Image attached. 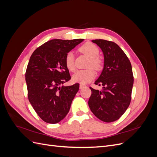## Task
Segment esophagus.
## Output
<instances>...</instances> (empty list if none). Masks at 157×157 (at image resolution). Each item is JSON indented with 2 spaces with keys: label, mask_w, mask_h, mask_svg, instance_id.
I'll use <instances>...</instances> for the list:
<instances>
[{
  "label": "esophagus",
  "mask_w": 157,
  "mask_h": 157,
  "mask_svg": "<svg viewBox=\"0 0 157 157\" xmlns=\"http://www.w3.org/2000/svg\"><path fill=\"white\" fill-rule=\"evenodd\" d=\"M84 87H86V86H85V85L82 84H80V89H82V88H84Z\"/></svg>",
  "instance_id": "esophagus-1"
}]
</instances>
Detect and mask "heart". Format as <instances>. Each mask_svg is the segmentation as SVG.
I'll use <instances>...</instances> for the list:
<instances>
[{
  "instance_id": "heart-1",
  "label": "heart",
  "mask_w": 157,
  "mask_h": 157,
  "mask_svg": "<svg viewBox=\"0 0 157 157\" xmlns=\"http://www.w3.org/2000/svg\"><path fill=\"white\" fill-rule=\"evenodd\" d=\"M79 51L87 56L90 58L87 67H93L95 70L100 71L103 67V60L99 58V49L98 47L92 42H86L79 48ZM65 63L67 68L70 71L75 69L74 54L72 52L67 54L65 58ZM94 71L89 68L86 70H78L73 75L72 79L74 82L80 84H86L94 78Z\"/></svg>"
}]
</instances>
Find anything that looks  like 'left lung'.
<instances>
[{"mask_svg":"<svg viewBox=\"0 0 157 157\" xmlns=\"http://www.w3.org/2000/svg\"><path fill=\"white\" fill-rule=\"evenodd\" d=\"M104 56V67L95 84L101 91L91 87L88 105L94 115L105 122H114L125 113L131 101L134 84L131 63L123 50L115 42L103 39L92 40Z\"/></svg>","mask_w":157,"mask_h":157,"instance_id":"8db88e82","label":"left lung"}]
</instances>
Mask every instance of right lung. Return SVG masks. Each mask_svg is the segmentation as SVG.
<instances>
[{"instance_id": "right-lung-1", "label": "right lung", "mask_w": 157, "mask_h": 157, "mask_svg": "<svg viewBox=\"0 0 157 157\" xmlns=\"http://www.w3.org/2000/svg\"><path fill=\"white\" fill-rule=\"evenodd\" d=\"M84 39H53L32 54L25 73L28 99L41 119L56 124L67 115L79 84L65 86L71 76L65 58Z\"/></svg>"}]
</instances>
